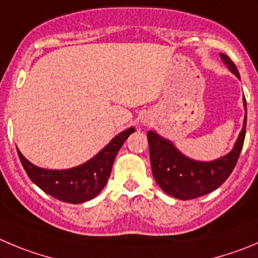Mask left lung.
Instances as JSON below:
<instances>
[{"mask_svg":"<svg viewBox=\"0 0 258 258\" xmlns=\"http://www.w3.org/2000/svg\"><path fill=\"white\" fill-rule=\"evenodd\" d=\"M227 69L240 80L235 64L227 55L220 54ZM245 114L243 128L234 144L233 149L213 161H196L186 157L168 139L162 138L155 131H148L150 163L157 184L168 196L187 201L206 196L224 184L233 172L245 136L247 126V103L243 97Z\"/></svg>","mask_w":258,"mask_h":258,"instance_id":"8db88e82","label":"left lung"}]
</instances>
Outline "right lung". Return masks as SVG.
<instances>
[{
    "instance_id": "add662e5",
    "label": "right lung",
    "mask_w": 258,
    "mask_h": 258,
    "mask_svg": "<svg viewBox=\"0 0 258 258\" xmlns=\"http://www.w3.org/2000/svg\"><path fill=\"white\" fill-rule=\"evenodd\" d=\"M132 132H135L134 127L119 132L91 159L68 169H47L34 166L20 153L18 146L16 149L25 172L39 189L61 202L78 204L95 198L104 189L118 150Z\"/></svg>"
}]
</instances>
